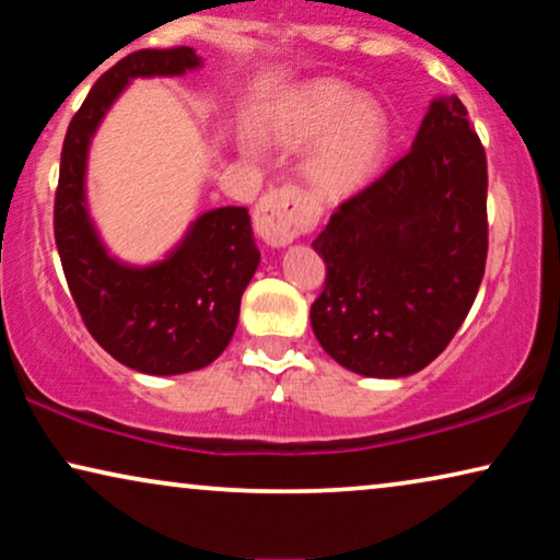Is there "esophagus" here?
Wrapping results in <instances>:
<instances>
[{
    "instance_id": "34e87169",
    "label": "esophagus",
    "mask_w": 560,
    "mask_h": 560,
    "mask_svg": "<svg viewBox=\"0 0 560 560\" xmlns=\"http://www.w3.org/2000/svg\"><path fill=\"white\" fill-rule=\"evenodd\" d=\"M311 219L313 211L303 190L293 183H282L259 198L255 209V232L270 247H285L311 224Z\"/></svg>"
}]
</instances>
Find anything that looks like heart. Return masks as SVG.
<instances>
[{
  "label": "heart",
  "instance_id": "1",
  "mask_svg": "<svg viewBox=\"0 0 560 560\" xmlns=\"http://www.w3.org/2000/svg\"><path fill=\"white\" fill-rule=\"evenodd\" d=\"M267 135L282 148H305L316 140L305 158V175L324 196H347L380 167L389 119L374 98H354L343 83L316 81L272 114Z\"/></svg>",
  "mask_w": 560,
  "mask_h": 560
}]
</instances>
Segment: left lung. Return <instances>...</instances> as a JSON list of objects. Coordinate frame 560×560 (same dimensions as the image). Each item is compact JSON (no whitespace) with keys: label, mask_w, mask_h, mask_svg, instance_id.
I'll list each match as a JSON object with an SVG mask.
<instances>
[{"label":"left lung","mask_w":560,"mask_h":560,"mask_svg":"<svg viewBox=\"0 0 560 560\" xmlns=\"http://www.w3.org/2000/svg\"><path fill=\"white\" fill-rule=\"evenodd\" d=\"M487 247L485 148L466 106L435 98L412 148L341 201L313 240L326 262L313 334L364 377L420 372L464 324Z\"/></svg>","instance_id":"left-lung-1"}]
</instances>
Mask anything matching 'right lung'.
<instances>
[{
    "label": "right lung",
    "mask_w": 560,
    "mask_h": 560,
    "mask_svg": "<svg viewBox=\"0 0 560 560\" xmlns=\"http://www.w3.org/2000/svg\"><path fill=\"white\" fill-rule=\"evenodd\" d=\"M201 66L194 50H135L98 75L68 125L52 206V232L68 290L98 347L129 370L183 374L211 364L232 341L244 288L259 265L249 213H203L171 257L127 267L106 255L83 201L91 135L137 75H180Z\"/></svg>",
    "instance_id": "1"
}]
</instances>
